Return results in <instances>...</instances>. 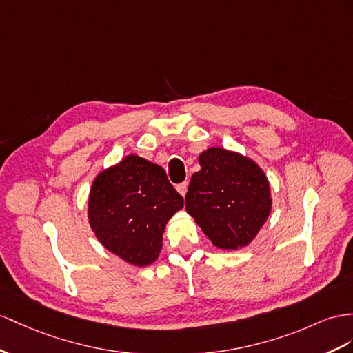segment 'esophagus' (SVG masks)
<instances>
[{
	"label": "esophagus",
	"instance_id": "obj_1",
	"mask_svg": "<svg viewBox=\"0 0 353 353\" xmlns=\"http://www.w3.org/2000/svg\"><path fill=\"white\" fill-rule=\"evenodd\" d=\"M177 191H179V194H180V195L185 196V195H186V192H188V182H183V183L177 185Z\"/></svg>",
	"mask_w": 353,
	"mask_h": 353
}]
</instances>
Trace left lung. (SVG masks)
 I'll use <instances>...</instances> for the list:
<instances>
[{
	"instance_id": "1",
	"label": "left lung",
	"mask_w": 353,
	"mask_h": 353,
	"mask_svg": "<svg viewBox=\"0 0 353 353\" xmlns=\"http://www.w3.org/2000/svg\"><path fill=\"white\" fill-rule=\"evenodd\" d=\"M185 196L186 212L216 248L248 246L271 210L268 180L254 161L221 148L200 155Z\"/></svg>"
}]
</instances>
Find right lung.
<instances>
[{
    "instance_id": "add662e5",
    "label": "right lung",
    "mask_w": 353,
    "mask_h": 353,
    "mask_svg": "<svg viewBox=\"0 0 353 353\" xmlns=\"http://www.w3.org/2000/svg\"><path fill=\"white\" fill-rule=\"evenodd\" d=\"M182 207L164 168L130 155L94 180L88 214L105 249L144 267L158 258L165 223Z\"/></svg>"
}]
</instances>
